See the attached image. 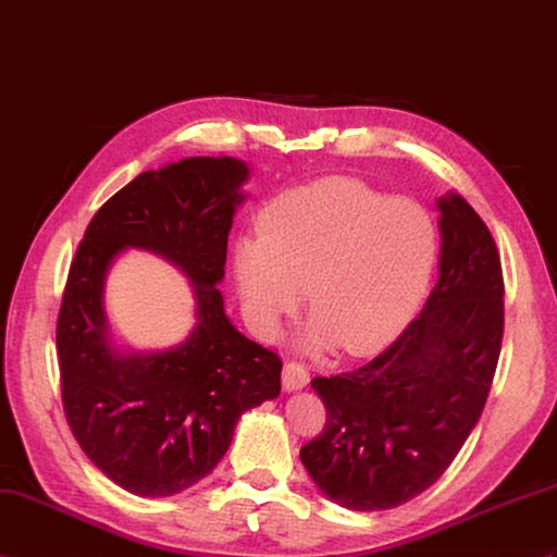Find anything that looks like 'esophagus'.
<instances>
[{
  "instance_id": "34e87169",
  "label": "esophagus",
  "mask_w": 557,
  "mask_h": 557,
  "mask_svg": "<svg viewBox=\"0 0 557 557\" xmlns=\"http://www.w3.org/2000/svg\"><path fill=\"white\" fill-rule=\"evenodd\" d=\"M308 384V370L306 366L296 363V360H289L287 366L282 370V386L284 392H299Z\"/></svg>"
}]
</instances>
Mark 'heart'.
Segmentation results:
<instances>
[{
  "label": "heart",
  "instance_id": "heart-1",
  "mask_svg": "<svg viewBox=\"0 0 557 557\" xmlns=\"http://www.w3.org/2000/svg\"><path fill=\"white\" fill-rule=\"evenodd\" d=\"M438 230L420 203L351 180L284 191L258 237L235 249V282L251 327L273 337L308 287L306 344L363 351L389 334L430 284Z\"/></svg>",
  "mask_w": 557,
  "mask_h": 557
}]
</instances>
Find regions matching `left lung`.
I'll return each instance as SVG.
<instances>
[{
  "label": "left lung",
  "instance_id": "obj_1",
  "mask_svg": "<svg viewBox=\"0 0 557 557\" xmlns=\"http://www.w3.org/2000/svg\"><path fill=\"white\" fill-rule=\"evenodd\" d=\"M438 280L400 337L348 372L310 382L327 420L301 448L310 480L348 510H389L430 488L480 420L503 342V270L460 194L436 201Z\"/></svg>",
  "mask_w": 557,
  "mask_h": 557
}]
</instances>
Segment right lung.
<instances>
[{"label": "right lung", "mask_w": 557, "mask_h": 557, "mask_svg": "<svg viewBox=\"0 0 557 557\" xmlns=\"http://www.w3.org/2000/svg\"><path fill=\"white\" fill-rule=\"evenodd\" d=\"M244 161L191 157L137 175L89 220L57 322L61 398L85 456L137 496H173L203 480L230 448L242 412L280 396L282 360L225 313L232 215ZM125 248L163 255L193 284L198 325L165 352L112 344L102 282Z\"/></svg>", "instance_id": "right-lung-1"}]
</instances>
